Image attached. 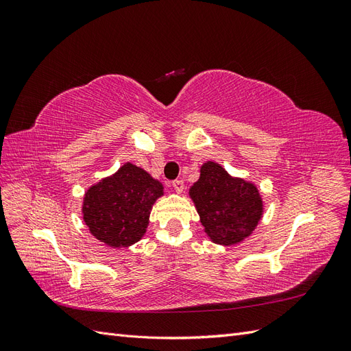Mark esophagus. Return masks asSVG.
<instances>
[{
	"label": "esophagus",
	"instance_id": "esophagus-1",
	"mask_svg": "<svg viewBox=\"0 0 351 351\" xmlns=\"http://www.w3.org/2000/svg\"><path fill=\"white\" fill-rule=\"evenodd\" d=\"M173 187H174V190H176L177 193H182L183 190H184V182H183V180H174Z\"/></svg>",
	"mask_w": 351,
	"mask_h": 351
}]
</instances>
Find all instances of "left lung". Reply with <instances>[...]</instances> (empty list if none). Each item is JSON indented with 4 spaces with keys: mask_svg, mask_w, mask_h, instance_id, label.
I'll return each mask as SVG.
<instances>
[{
    "mask_svg": "<svg viewBox=\"0 0 351 351\" xmlns=\"http://www.w3.org/2000/svg\"><path fill=\"white\" fill-rule=\"evenodd\" d=\"M206 236L221 246L249 237L263 215V200L256 184L230 176L222 165L206 161L197 182L190 187Z\"/></svg>",
    "mask_w": 351,
    "mask_h": 351,
    "instance_id": "left-lung-1",
    "label": "left lung"
}]
</instances>
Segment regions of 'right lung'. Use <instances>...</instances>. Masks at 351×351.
I'll return each mask as SVG.
<instances>
[{
  "label": "right lung",
  "mask_w": 351,
  "mask_h": 351,
  "mask_svg": "<svg viewBox=\"0 0 351 351\" xmlns=\"http://www.w3.org/2000/svg\"><path fill=\"white\" fill-rule=\"evenodd\" d=\"M164 186L143 168L125 162L84 192L82 214L90 234L112 249L139 241Z\"/></svg>",
  "instance_id": "1"
}]
</instances>
